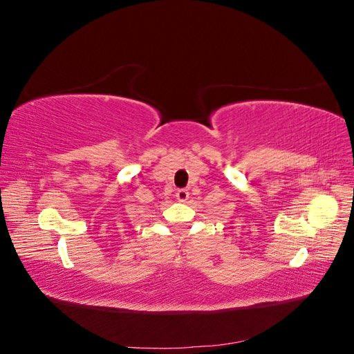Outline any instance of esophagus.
<instances>
[{
	"instance_id": "1",
	"label": "esophagus",
	"mask_w": 354,
	"mask_h": 354,
	"mask_svg": "<svg viewBox=\"0 0 354 354\" xmlns=\"http://www.w3.org/2000/svg\"><path fill=\"white\" fill-rule=\"evenodd\" d=\"M176 196H177V199H178L180 202H185V201H187V198H189V190H187V189H178Z\"/></svg>"
}]
</instances>
